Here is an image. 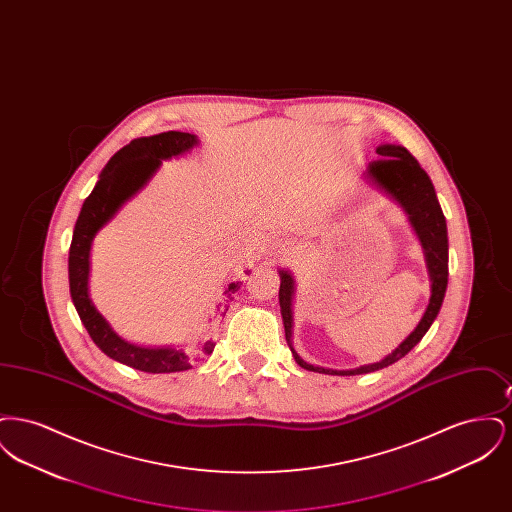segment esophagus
Returning a JSON list of instances; mask_svg holds the SVG:
<instances>
[{"instance_id":"obj_1","label":"esophagus","mask_w":512,"mask_h":512,"mask_svg":"<svg viewBox=\"0 0 512 512\" xmlns=\"http://www.w3.org/2000/svg\"><path fill=\"white\" fill-rule=\"evenodd\" d=\"M272 249H274V253L280 255V257H286V255H290V251H292V247H290L288 242H276V245H274Z\"/></svg>"}]
</instances>
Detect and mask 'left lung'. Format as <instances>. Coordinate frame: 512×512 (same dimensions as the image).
Returning a JSON list of instances; mask_svg holds the SVG:
<instances>
[{
    "instance_id": "obj_1",
    "label": "left lung",
    "mask_w": 512,
    "mask_h": 512,
    "mask_svg": "<svg viewBox=\"0 0 512 512\" xmlns=\"http://www.w3.org/2000/svg\"><path fill=\"white\" fill-rule=\"evenodd\" d=\"M376 153L380 155V159L372 161L366 167L365 176L372 184H376L380 190H384L386 194L393 197L403 207V211L409 215V222L424 249V259H426V267H428L430 282H432L430 284V301H428V307L413 332L380 363L359 366L353 370L322 368V366L305 363L292 347V301L295 286H293L292 274L288 270H280L278 297H280L286 340L290 343L295 363L301 368H307L313 372L336 374V376H355V374L374 372V370L397 363L430 330L432 322L438 317L443 297H445L447 276H449V244H447V224H445L443 211L439 207L434 184H432L430 176L418 165V161L405 147L384 144V146L376 147Z\"/></svg>"
}]
</instances>
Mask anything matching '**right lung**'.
<instances>
[{"label": "right lung", "mask_w": 512, "mask_h": 512, "mask_svg": "<svg viewBox=\"0 0 512 512\" xmlns=\"http://www.w3.org/2000/svg\"><path fill=\"white\" fill-rule=\"evenodd\" d=\"M195 144L197 136L194 134L169 130L147 138H136L128 146L119 149L103 167L92 194L86 197L74 224L73 242L69 249L71 297L90 338L107 357L151 374L192 368L194 363L213 353L215 341H197L188 347H142L119 338L107 320L96 311L88 295L90 249L99 230L115 217V213L130 197H134L146 186L149 178L161 167V161L182 155ZM238 288V282L228 286L224 292L226 303L228 299H234L232 293L238 292ZM222 310L226 313L228 307L222 305L219 307L220 313Z\"/></svg>", "instance_id": "right-lung-1"}]
</instances>
